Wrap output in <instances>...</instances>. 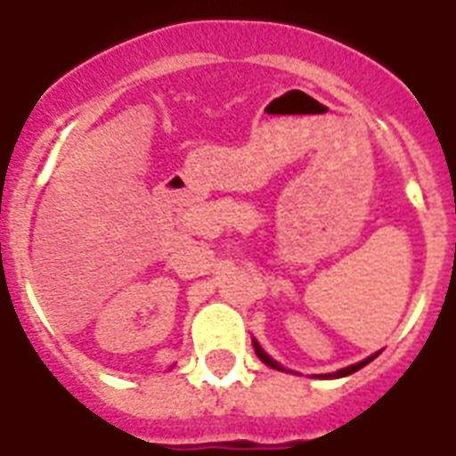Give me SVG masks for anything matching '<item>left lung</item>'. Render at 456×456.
I'll return each instance as SVG.
<instances>
[{
	"label": "left lung",
	"mask_w": 456,
	"mask_h": 456,
	"mask_svg": "<svg viewBox=\"0 0 456 456\" xmlns=\"http://www.w3.org/2000/svg\"><path fill=\"white\" fill-rule=\"evenodd\" d=\"M253 347H256V354H257V357H260V360H263V362H265V364H270V367H272V369H281V367H279V364H277V362L272 360L270 354L265 353L263 347L257 346L256 340H253ZM374 357H376V354H371V357H367V360H364V362H357V364H353V367L338 369V371H336V374H331V376H350V374H354V371H357V369H362V367H364V364H369V362L374 360Z\"/></svg>",
	"instance_id": "8db88e82"
}]
</instances>
